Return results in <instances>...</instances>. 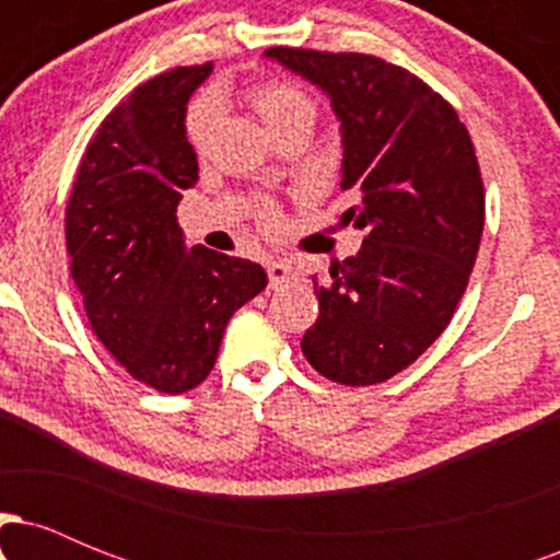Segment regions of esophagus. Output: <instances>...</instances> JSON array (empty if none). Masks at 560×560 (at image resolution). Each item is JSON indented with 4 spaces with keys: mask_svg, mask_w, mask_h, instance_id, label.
<instances>
[{
    "mask_svg": "<svg viewBox=\"0 0 560 560\" xmlns=\"http://www.w3.org/2000/svg\"><path fill=\"white\" fill-rule=\"evenodd\" d=\"M268 279H271V289H284L298 281V273L287 260H273L268 262Z\"/></svg>",
    "mask_w": 560,
    "mask_h": 560,
    "instance_id": "1",
    "label": "esophagus"
}]
</instances>
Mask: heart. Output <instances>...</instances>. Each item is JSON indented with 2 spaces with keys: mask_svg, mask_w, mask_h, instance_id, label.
I'll return each mask as SVG.
<instances>
[{
  "mask_svg": "<svg viewBox=\"0 0 560 560\" xmlns=\"http://www.w3.org/2000/svg\"><path fill=\"white\" fill-rule=\"evenodd\" d=\"M249 105H253L255 115L260 124L268 128V133L276 139L279 133L294 131V128H313L318 118V107L313 96L302 92L300 86L287 81H260L255 83L247 92ZM215 102L213 100H199L189 113V139L197 150H202L208 141L210 131L215 126ZM260 221L266 229L279 226V213L271 205L260 208Z\"/></svg>",
  "mask_w": 560,
  "mask_h": 560,
  "instance_id": "obj_1",
  "label": "heart"
}]
</instances>
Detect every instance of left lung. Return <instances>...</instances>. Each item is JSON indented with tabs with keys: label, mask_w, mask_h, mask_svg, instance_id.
Here are the masks:
<instances>
[{
	"label": "left lung",
	"mask_w": 560,
	"mask_h": 560,
	"mask_svg": "<svg viewBox=\"0 0 560 560\" xmlns=\"http://www.w3.org/2000/svg\"><path fill=\"white\" fill-rule=\"evenodd\" d=\"M331 100L342 133V223L365 231L329 281L313 276L318 318L302 355L347 387L400 374L447 329L485 229V186L458 113L419 75L382 57L271 47Z\"/></svg>",
	"instance_id": "left-lung-1"
}]
</instances>
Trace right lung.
<instances>
[{
    "label": "right lung",
    "mask_w": 560,
    "mask_h": 560,
    "mask_svg": "<svg viewBox=\"0 0 560 560\" xmlns=\"http://www.w3.org/2000/svg\"><path fill=\"white\" fill-rule=\"evenodd\" d=\"M213 62L141 83L102 120L66 210L70 276L89 324L133 378L182 395L213 371L229 318L262 292L258 262L186 247L176 208L197 184L186 102Z\"/></svg>",
    "instance_id": "right-lung-1"
}]
</instances>
